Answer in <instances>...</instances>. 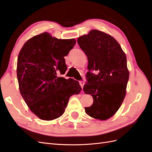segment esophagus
Returning <instances> with one entry per match:
<instances>
[{"label": "esophagus", "mask_w": 152, "mask_h": 152, "mask_svg": "<svg viewBox=\"0 0 152 152\" xmlns=\"http://www.w3.org/2000/svg\"><path fill=\"white\" fill-rule=\"evenodd\" d=\"M79 82H80V86L81 87V88H83V85H84V84H85L84 81L81 80V81H79Z\"/></svg>", "instance_id": "1"}]
</instances>
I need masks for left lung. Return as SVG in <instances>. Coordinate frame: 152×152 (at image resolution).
<instances>
[{
	"mask_svg": "<svg viewBox=\"0 0 152 152\" xmlns=\"http://www.w3.org/2000/svg\"><path fill=\"white\" fill-rule=\"evenodd\" d=\"M77 44L88 61L83 91L94 99L90 107H85V112L106 120L118 110L126 95L129 79L126 56L113 37L98 30L79 37Z\"/></svg>",
	"mask_w": 152,
	"mask_h": 152,
	"instance_id": "1",
	"label": "left lung"
}]
</instances>
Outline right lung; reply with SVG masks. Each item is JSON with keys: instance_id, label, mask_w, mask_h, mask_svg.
<instances>
[{"instance_id": "1", "label": "right lung", "mask_w": 152, "mask_h": 152, "mask_svg": "<svg viewBox=\"0 0 152 152\" xmlns=\"http://www.w3.org/2000/svg\"><path fill=\"white\" fill-rule=\"evenodd\" d=\"M76 42L74 38L62 40L44 33L30 38L19 53L17 74L20 94L41 119L60 118L70 97L81 90L77 81L57 76L67 69L64 57Z\"/></svg>"}]
</instances>
